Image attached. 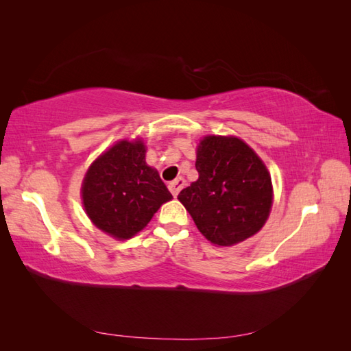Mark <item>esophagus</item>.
<instances>
[{"instance_id":"1","label":"esophagus","mask_w":351,"mask_h":351,"mask_svg":"<svg viewBox=\"0 0 351 351\" xmlns=\"http://www.w3.org/2000/svg\"><path fill=\"white\" fill-rule=\"evenodd\" d=\"M184 178L183 177H178V178H176V180H173L171 183H168V189H169V192L173 193V196L176 197L178 193H180V190L183 189V186H184Z\"/></svg>"}]
</instances>
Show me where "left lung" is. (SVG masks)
Masks as SVG:
<instances>
[{"mask_svg":"<svg viewBox=\"0 0 351 351\" xmlns=\"http://www.w3.org/2000/svg\"><path fill=\"white\" fill-rule=\"evenodd\" d=\"M199 178L178 200L210 243L231 246L263 227L272 205L271 176L261 158L237 137L208 136L196 156Z\"/></svg>","mask_w":351,"mask_h":351,"instance_id":"8db88e82","label":"left lung"}]
</instances>
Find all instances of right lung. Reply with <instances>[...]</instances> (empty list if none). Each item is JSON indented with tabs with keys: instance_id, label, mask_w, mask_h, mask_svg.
Returning <instances> with one entry per match:
<instances>
[{
	"instance_id": "right-lung-1",
	"label": "right lung",
	"mask_w": 351,
	"mask_h": 351,
	"mask_svg": "<svg viewBox=\"0 0 351 351\" xmlns=\"http://www.w3.org/2000/svg\"><path fill=\"white\" fill-rule=\"evenodd\" d=\"M141 141H121L95 161L83 180L88 217L115 239H130L173 195L158 171L145 161Z\"/></svg>"
}]
</instances>
